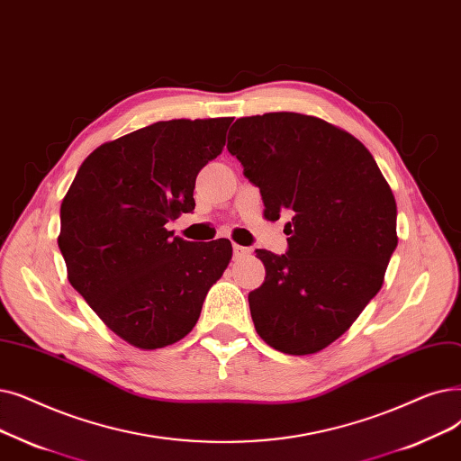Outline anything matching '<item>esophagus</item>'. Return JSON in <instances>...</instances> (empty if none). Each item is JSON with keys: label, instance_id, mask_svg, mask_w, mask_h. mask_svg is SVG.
Returning a JSON list of instances; mask_svg holds the SVG:
<instances>
[{"label": "esophagus", "instance_id": "esophagus-1", "mask_svg": "<svg viewBox=\"0 0 461 461\" xmlns=\"http://www.w3.org/2000/svg\"><path fill=\"white\" fill-rule=\"evenodd\" d=\"M247 256H250V249L241 247V245H233V258L235 259H243Z\"/></svg>", "mask_w": 461, "mask_h": 461}]
</instances>
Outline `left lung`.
Instances as JSON below:
<instances>
[{
	"label": "left lung",
	"instance_id": "left-lung-1",
	"mask_svg": "<svg viewBox=\"0 0 461 461\" xmlns=\"http://www.w3.org/2000/svg\"><path fill=\"white\" fill-rule=\"evenodd\" d=\"M228 150L259 188L264 216L292 214L288 252L256 250L266 280L249 294L254 328L278 352H320L383 288L397 247L392 188L354 135L309 114L239 118Z\"/></svg>",
	"mask_w": 461,
	"mask_h": 461
}]
</instances>
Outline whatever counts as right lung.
<instances>
[{
  "instance_id": "obj_1",
  "label": "right lung",
  "mask_w": 461,
  "mask_h": 461,
  "mask_svg": "<svg viewBox=\"0 0 461 461\" xmlns=\"http://www.w3.org/2000/svg\"><path fill=\"white\" fill-rule=\"evenodd\" d=\"M231 120H166L104 143L59 207L71 286L135 348L186 337L230 264L228 239L194 245L166 224L194 211L195 176L222 152Z\"/></svg>"
}]
</instances>
